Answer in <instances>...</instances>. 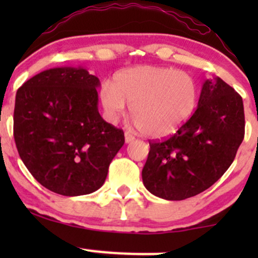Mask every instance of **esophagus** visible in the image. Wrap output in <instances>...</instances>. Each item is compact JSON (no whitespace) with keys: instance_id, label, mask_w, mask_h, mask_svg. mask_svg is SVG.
<instances>
[{"instance_id":"34e87169","label":"esophagus","mask_w":258,"mask_h":258,"mask_svg":"<svg viewBox=\"0 0 258 258\" xmlns=\"http://www.w3.org/2000/svg\"><path fill=\"white\" fill-rule=\"evenodd\" d=\"M134 140H135L134 135H131L130 132H124V141H126V144H130V142H132Z\"/></svg>"}]
</instances>
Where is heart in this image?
Returning a JSON list of instances; mask_svg holds the SVG:
<instances>
[{"label":"heart","instance_id":"b5f03b06","mask_svg":"<svg viewBox=\"0 0 258 258\" xmlns=\"http://www.w3.org/2000/svg\"><path fill=\"white\" fill-rule=\"evenodd\" d=\"M100 98L112 122L124 113L128 103L132 118L142 134L165 137L178 130L194 113L199 87L187 72L140 66L118 72L112 85L103 83Z\"/></svg>","mask_w":258,"mask_h":258}]
</instances>
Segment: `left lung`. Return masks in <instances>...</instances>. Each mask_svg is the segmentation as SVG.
I'll return each instance as SVG.
<instances>
[{
  "label": "left lung",
  "instance_id": "1",
  "mask_svg": "<svg viewBox=\"0 0 258 258\" xmlns=\"http://www.w3.org/2000/svg\"><path fill=\"white\" fill-rule=\"evenodd\" d=\"M243 137L242 97L220 77L206 80L194 114L168 139L150 141L145 187L168 201L201 194L228 170Z\"/></svg>",
  "mask_w": 258,
  "mask_h": 258
}]
</instances>
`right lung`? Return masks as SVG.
<instances>
[{
	"label": "right lung",
	"instance_id": "add662e5",
	"mask_svg": "<svg viewBox=\"0 0 258 258\" xmlns=\"http://www.w3.org/2000/svg\"><path fill=\"white\" fill-rule=\"evenodd\" d=\"M100 80L82 67L49 69L16 93L14 137L21 160L43 187L62 196L97 191L124 134L98 112Z\"/></svg>",
	"mask_w": 258,
	"mask_h": 258
}]
</instances>
